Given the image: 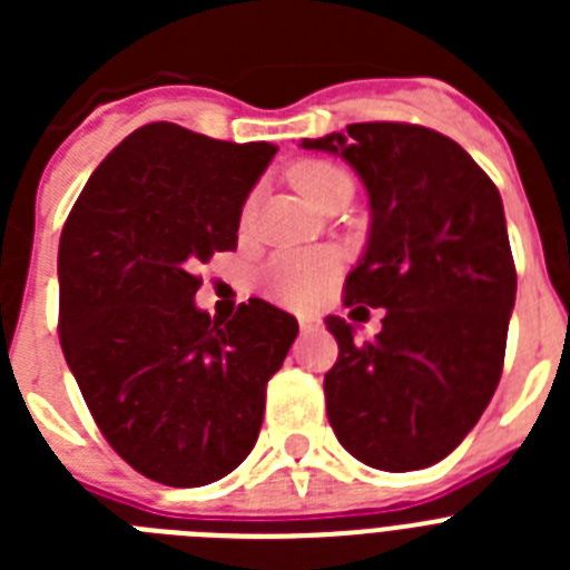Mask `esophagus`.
<instances>
[{
  "label": "esophagus",
  "mask_w": 570,
  "mask_h": 570,
  "mask_svg": "<svg viewBox=\"0 0 570 570\" xmlns=\"http://www.w3.org/2000/svg\"><path fill=\"white\" fill-rule=\"evenodd\" d=\"M299 328L302 331H316V328H320V320H316V316H311V314H299Z\"/></svg>",
  "instance_id": "34e87169"
}]
</instances>
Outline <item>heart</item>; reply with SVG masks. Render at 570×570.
Listing matches in <instances>:
<instances>
[{
  "label": "heart",
  "instance_id": "b5f03b06",
  "mask_svg": "<svg viewBox=\"0 0 570 570\" xmlns=\"http://www.w3.org/2000/svg\"><path fill=\"white\" fill-rule=\"evenodd\" d=\"M291 183L316 208L328 205L336 196L354 194L351 174L328 159H305V163L294 165ZM250 208L254 203L245 205V219L250 216ZM336 271H340V259L334 250H282V254L271 256L268 265L262 268V285L274 299L288 302V305H308L328 288Z\"/></svg>",
  "mask_w": 570,
  "mask_h": 570
}]
</instances>
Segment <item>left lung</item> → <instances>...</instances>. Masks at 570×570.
<instances>
[{
	"instance_id": "1",
	"label": "left lung",
	"mask_w": 570,
	"mask_h": 570,
	"mask_svg": "<svg viewBox=\"0 0 570 570\" xmlns=\"http://www.w3.org/2000/svg\"><path fill=\"white\" fill-rule=\"evenodd\" d=\"M342 156L371 203L365 254L345 305L385 308L371 342L328 316L340 356L325 405L347 454L380 471L445 460L500 385L517 299L497 185L454 139L422 125L356 122L302 139Z\"/></svg>"
}]
</instances>
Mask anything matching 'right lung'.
Returning a JSON list of instances; mask_svg holds the SVG:
<instances>
[{
    "mask_svg": "<svg viewBox=\"0 0 570 570\" xmlns=\"http://www.w3.org/2000/svg\"><path fill=\"white\" fill-rule=\"evenodd\" d=\"M268 142L150 122L102 159L59 239V342L99 431L174 488L223 480L256 445L265 387L299 325L265 299L194 305L196 271L236 248Z\"/></svg>",
    "mask_w": 570,
    "mask_h": 570,
    "instance_id": "right-lung-1",
    "label": "right lung"
}]
</instances>
